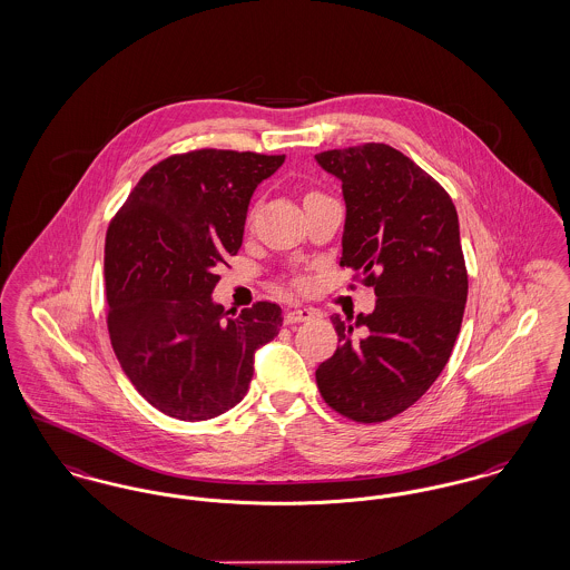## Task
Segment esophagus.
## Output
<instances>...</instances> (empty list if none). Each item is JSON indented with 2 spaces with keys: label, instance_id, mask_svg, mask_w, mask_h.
Segmentation results:
<instances>
[{
  "label": "esophagus",
  "instance_id": "obj_1",
  "mask_svg": "<svg viewBox=\"0 0 570 570\" xmlns=\"http://www.w3.org/2000/svg\"><path fill=\"white\" fill-rule=\"evenodd\" d=\"M313 311L311 308H292L285 313V324H299V322H308L313 320Z\"/></svg>",
  "mask_w": 570,
  "mask_h": 570
}]
</instances>
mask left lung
Returning <instances> with one entry per match:
<instances>
[{
  "mask_svg": "<svg viewBox=\"0 0 570 570\" xmlns=\"http://www.w3.org/2000/svg\"><path fill=\"white\" fill-rule=\"evenodd\" d=\"M343 184L341 266L375 289L356 324L332 317L338 347L315 371L334 412L384 422L431 389L446 366L468 299L459 218L449 193L386 144L315 156Z\"/></svg>",
  "mask_w": 570,
  "mask_h": 570,
  "instance_id": "1",
  "label": "left lung"
}]
</instances>
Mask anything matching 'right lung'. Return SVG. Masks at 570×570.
<instances>
[{
  "instance_id": "add662e5",
  "label": "right lung",
  "mask_w": 570,
  "mask_h": 570,
  "mask_svg": "<svg viewBox=\"0 0 570 570\" xmlns=\"http://www.w3.org/2000/svg\"><path fill=\"white\" fill-rule=\"evenodd\" d=\"M285 154H176L137 181L105 240L107 328L124 373L171 419H214L238 405L255 352L283 326L281 306L225 311L212 299L240 250L257 184Z\"/></svg>"
}]
</instances>
